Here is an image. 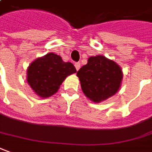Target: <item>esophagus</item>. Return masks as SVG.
Wrapping results in <instances>:
<instances>
[{"instance_id":"34e87169","label":"esophagus","mask_w":152,"mask_h":152,"mask_svg":"<svg viewBox=\"0 0 152 152\" xmlns=\"http://www.w3.org/2000/svg\"><path fill=\"white\" fill-rule=\"evenodd\" d=\"M80 63H75V64H74V66H75V68H76V69L78 70L79 69H80Z\"/></svg>"}]
</instances>
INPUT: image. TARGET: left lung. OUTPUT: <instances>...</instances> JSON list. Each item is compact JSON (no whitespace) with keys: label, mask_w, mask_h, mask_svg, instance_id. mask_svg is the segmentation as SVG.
<instances>
[{"label":"left lung","mask_w":152,"mask_h":152,"mask_svg":"<svg viewBox=\"0 0 152 152\" xmlns=\"http://www.w3.org/2000/svg\"><path fill=\"white\" fill-rule=\"evenodd\" d=\"M83 93L92 102L99 103L118 92L122 84V68L103 55L91 56L77 72Z\"/></svg>","instance_id":"8db88e82"}]
</instances>
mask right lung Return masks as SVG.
<instances>
[{"label":"right lung","instance_id":"obj_1","mask_svg":"<svg viewBox=\"0 0 152 152\" xmlns=\"http://www.w3.org/2000/svg\"><path fill=\"white\" fill-rule=\"evenodd\" d=\"M77 70L58 54L49 53L34 59L27 69V83L37 96L49 98L58 92L65 78Z\"/></svg>","mask_w":152,"mask_h":152}]
</instances>
